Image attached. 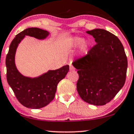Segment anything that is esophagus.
<instances>
[{"label":"esophagus","mask_w":134,"mask_h":134,"mask_svg":"<svg viewBox=\"0 0 134 134\" xmlns=\"http://www.w3.org/2000/svg\"><path fill=\"white\" fill-rule=\"evenodd\" d=\"M69 70L71 71H75V68H74V67L73 66L70 65V66H69Z\"/></svg>","instance_id":"34e87169"}]
</instances>
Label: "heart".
I'll list each match as a JSON object with an SVG mask.
<instances>
[{
  "mask_svg": "<svg viewBox=\"0 0 134 134\" xmlns=\"http://www.w3.org/2000/svg\"><path fill=\"white\" fill-rule=\"evenodd\" d=\"M66 47L69 50H75L80 46V55H85L87 53L89 43L82 37H73L64 41Z\"/></svg>",
  "mask_w": 134,
  "mask_h": 134,
  "instance_id": "1",
  "label": "heart"
}]
</instances>
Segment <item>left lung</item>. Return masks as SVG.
<instances>
[{
	"instance_id": "obj_1",
	"label": "left lung",
	"mask_w": 134,
	"mask_h": 134,
	"mask_svg": "<svg viewBox=\"0 0 134 134\" xmlns=\"http://www.w3.org/2000/svg\"><path fill=\"white\" fill-rule=\"evenodd\" d=\"M96 45L82 58L72 63L78 69L77 90L84 101L100 106L108 103L124 86L127 59L119 39L109 31H86Z\"/></svg>"
}]
</instances>
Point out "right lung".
<instances>
[{
    "mask_svg": "<svg viewBox=\"0 0 134 134\" xmlns=\"http://www.w3.org/2000/svg\"><path fill=\"white\" fill-rule=\"evenodd\" d=\"M49 34L48 31L37 27L26 29L12 41L6 57L7 82L20 103L28 108L39 109L49 104L54 98L58 82L69 71V65H65L32 77L23 75L17 69L15 54L18 45L25 36L44 40Z\"/></svg>",
    "mask_w": 134,
    "mask_h": 134,
    "instance_id": "right-lung-1",
    "label": "right lung"
}]
</instances>
